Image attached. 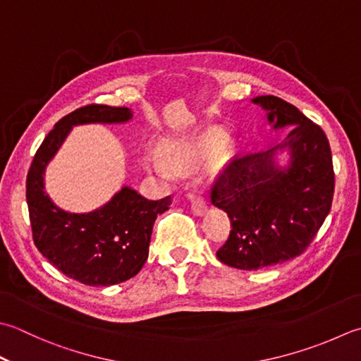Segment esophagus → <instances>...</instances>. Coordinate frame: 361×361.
<instances>
[{
    "mask_svg": "<svg viewBox=\"0 0 361 361\" xmlns=\"http://www.w3.org/2000/svg\"><path fill=\"white\" fill-rule=\"evenodd\" d=\"M190 207H192V213L195 216H203L207 213V202H204L200 195H192L190 197Z\"/></svg>",
    "mask_w": 361,
    "mask_h": 361,
    "instance_id": "obj_1",
    "label": "esophagus"
}]
</instances>
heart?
Segmentation results:
<instances>
[{
  "label": "heart",
  "mask_w": 361,
  "mask_h": 361,
  "mask_svg": "<svg viewBox=\"0 0 361 361\" xmlns=\"http://www.w3.org/2000/svg\"><path fill=\"white\" fill-rule=\"evenodd\" d=\"M224 134L221 130L213 128L204 131L200 136H197L192 140L180 144H172L164 148V158L162 159L159 154H147L144 158V164L150 172L158 173L161 176H171L172 169L167 162L178 166H194L199 162L209 158L216 148L219 159H227L230 154L235 152V142L231 139H224ZM221 145L219 146L218 144Z\"/></svg>",
  "instance_id": "obj_1"
}]
</instances>
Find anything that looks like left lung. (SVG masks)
<instances>
[{
	"mask_svg": "<svg viewBox=\"0 0 361 361\" xmlns=\"http://www.w3.org/2000/svg\"><path fill=\"white\" fill-rule=\"evenodd\" d=\"M252 103L266 111L274 131L288 133L269 150L236 158L213 186L211 202L231 224L216 255L241 271L300 255L326 221L335 185L330 145L319 126L279 97L261 95Z\"/></svg>",
	"mask_w": 361,
	"mask_h": 361,
	"instance_id": "8db88e82",
	"label": "left lung"
}]
</instances>
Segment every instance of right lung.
I'll list each match as a JSON object with an SVG mask.
<instances>
[{
	"label": "right lung",
	"instance_id": "add662e5",
	"mask_svg": "<svg viewBox=\"0 0 361 361\" xmlns=\"http://www.w3.org/2000/svg\"><path fill=\"white\" fill-rule=\"evenodd\" d=\"M133 120L130 108L90 104L62 117L48 133L26 178L34 244L56 269L89 286H109L134 277L148 258L152 228L172 199L147 200L131 186H122L100 208L70 213L45 190V171L73 126L117 125Z\"/></svg>",
	"mask_w": 361,
	"mask_h": 361
}]
</instances>
